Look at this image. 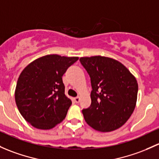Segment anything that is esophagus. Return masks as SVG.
I'll return each instance as SVG.
<instances>
[{"label": "esophagus", "mask_w": 159, "mask_h": 159, "mask_svg": "<svg viewBox=\"0 0 159 159\" xmlns=\"http://www.w3.org/2000/svg\"><path fill=\"white\" fill-rule=\"evenodd\" d=\"M74 101L75 103H78L80 101V97H76V98H74Z\"/></svg>", "instance_id": "obj_1"}]
</instances>
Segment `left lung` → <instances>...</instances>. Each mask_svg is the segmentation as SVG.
Listing matches in <instances>:
<instances>
[{"label": "left lung", "instance_id": "obj_1", "mask_svg": "<svg viewBox=\"0 0 159 159\" xmlns=\"http://www.w3.org/2000/svg\"><path fill=\"white\" fill-rule=\"evenodd\" d=\"M91 77V104L82 110L85 121L100 132L116 130L131 116L136 107L138 83L121 62L101 56L81 57Z\"/></svg>", "mask_w": 159, "mask_h": 159}]
</instances>
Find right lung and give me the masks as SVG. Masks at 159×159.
I'll return each instance as SVG.
<instances>
[{
  "label": "right lung",
  "instance_id": "obj_1",
  "mask_svg": "<svg viewBox=\"0 0 159 159\" xmlns=\"http://www.w3.org/2000/svg\"><path fill=\"white\" fill-rule=\"evenodd\" d=\"M78 59L47 55L35 59L20 73L15 101L23 117L33 127L50 129L66 118L71 101L65 93L62 75Z\"/></svg>",
  "mask_w": 159,
  "mask_h": 159
}]
</instances>
